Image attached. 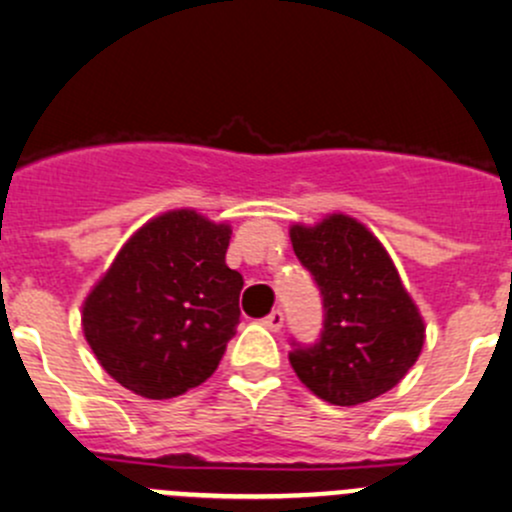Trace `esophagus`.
Returning a JSON list of instances; mask_svg holds the SVG:
<instances>
[{
    "mask_svg": "<svg viewBox=\"0 0 512 512\" xmlns=\"http://www.w3.org/2000/svg\"><path fill=\"white\" fill-rule=\"evenodd\" d=\"M262 325H265L267 330H272V332H280L282 325H285V315H282L280 310H272L270 315H267L265 320H262Z\"/></svg>",
    "mask_w": 512,
    "mask_h": 512,
    "instance_id": "esophagus-1",
    "label": "esophagus"
}]
</instances>
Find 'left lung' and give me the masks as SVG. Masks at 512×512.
I'll list each match as a JSON object with an SVG mask.
<instances>
[{
  "mask_svg": "<svg viewBox=\"0 0 512 512\" xmlns=\"http://www.w3.org/2000/svg\"><path fill=\"white\" fill-rule=\"evenodd\" d=\"M292 250L322 295L320 340H292L290 365L330 405L367 403L395 388L418 360L425 322L375 235L347 215L292 225Z\"/></svg>",
  "mask_w": 512,
  "mask_h": 512,
  "instance_id": "1",
  "label": "left lung"
}]
</instances>
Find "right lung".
<instances>
[{
    "label": "right lung",
    "instance_id": "right-lung-1",
    "mask_svg": "<svg viewBox=\"0 0 512 512\" xmlns=\"http://www.w3.org/2000/svg\"><path fill=\"white\" fill-rule=\"evenodd\" d=\"M230 225L195 210L155 217L127 240L82 305L99 365L135 395L167 400L220 365L240 322L237 270L225 262Z\"/></svg>",
    "mask_w": 512,
    "mask_h": 512
}]
</instances>
